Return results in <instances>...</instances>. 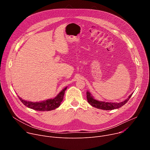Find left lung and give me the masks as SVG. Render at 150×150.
<instances>
[{
  "label": "left lung",
  "mask_w": 150,
  "mask_h": 150,
  "mask_svg": "<svg viewBox=\"0 0 150 150\" xmlns=\"http://www.w3.org/2000/svg\"><path fill=\"white\" fill-rule=\"evenodd\" d=\"M133 93H132L127 99L120 103H112V102H106V101H98L95 99L91 95V94L87 91V99L89 104H90L92 106L96 108L105 110H114L116 109H119L125 104L127 101L129 100L131 97L132 96Z\"/></svg>",
  "instance_id": "left-lung-1"
}]
</instances>
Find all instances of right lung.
<instances>
[{
	"instance_id": "obj_1",
	"label": "right lung",
	"mask_w": 150,
	"mask_h": 150,
	"mask_svg": "<svg viewBox=\"0 0 150 150\" xmlns=\"http://www.w3.org/2000/svg\"><path fill=\"white\" fill-rule=\"evenodd\" d=\"M67 89V87L63 88L54 98L48 99L39 102L28 101L22 99L19 96L18 97L21 102L28 108L37 111H50L57 108L58 107L60 106Z\"/></svg>"
}]
</instances>
